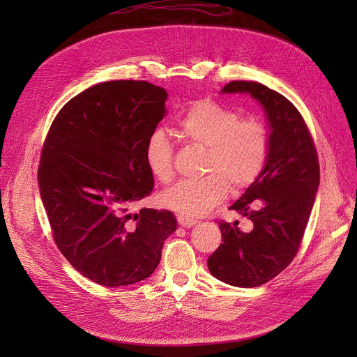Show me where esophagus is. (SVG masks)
<instances>
[{
  "label": "esophagus",
  "mask_w": 357,
  "mask_h": 357,
  "mask_svg": "<svg viewBox=\"0 0 357 357\" xmlns=\"http://www.w3.org/2000/svg\"><path fill=\"white\" fill-rule=\"evenodd\" d=\"M177 220L181 228H192V226L197 225L195 219H189V218H185V215H178Z\"/></svg>",
  "instance_id": "34e87169"
}]
</instances>
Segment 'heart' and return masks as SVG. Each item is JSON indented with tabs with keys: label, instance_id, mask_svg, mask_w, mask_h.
<instances>
[{
	"label": "heart",
	"instance_id": "heart-1",
	"mask_svg": "<svg viewBox=\"0 0 357 357\" xmlns=\"http://www.w3.org/2000/svg\"><path fill=\"white\" fill-rule=\"evenodd\" d=\"M177 126L189 143L207 147L202 162L207 174L165 190L160 197L164 207L185 218H199L225 199L229 185L243 189L261 174L269 147L268 129L261 119H241L236 110L204 100L192 104ZM144 160L159 181L172 178V146L160 129L147 138Z\"/></svg>",
	"mask_w": 357,
	"mask_h": 357
}]
</instances>
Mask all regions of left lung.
Here are the masks:
<instances>
[{
	"label": "left lung",
	"mask_w": 357,
	"mask_h": 357,
	"mask_svg": "<svg viewBox=\"0 0 357 357\" xmlns=\"http://www.w3.org/2000/svg\"><path fill=\"white\" fill-rule=\"evenodd\" d=\"M222 93H247L265 112L269 147L261 174L229 210L253 229L219 222L222 244L207 261L210 273L236 287H256L278 275L295 257L320 183V168L304 119L282 93L257 82H231Z\"/></svg>",
	"instance_id": "8db88e82"
}]
</instances>
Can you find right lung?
I'll use <instances>...</instances> for the list:
<instances>
[{
  "mask_svg": "<svg viewBox=\"0 0 357 357\" xmlns=\"http://www.w3.org/2000/svg\"><path fill=\"white\" fill-rule=\"evenodd\" d=\"M167 98L143 80L104 82L70 100L49 129L38 188L53 240L98 284L129 286L152 275L177 229L168 210L129 213L153 190L144 147Z\"/></svg>",
  "mask_w": 357,
  "mask_h": 357,
  "instance_id": "obj_1",
  "label": "right lung"
}]
</instances>
